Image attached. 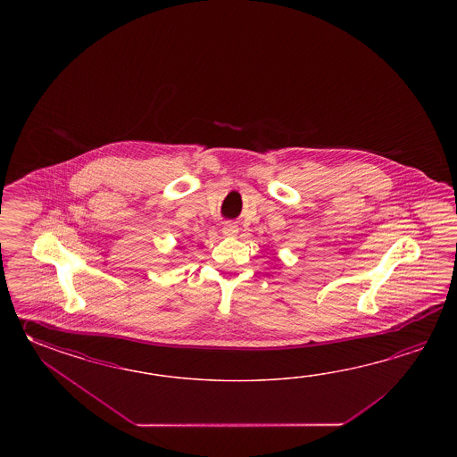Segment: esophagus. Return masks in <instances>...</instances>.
<instances>
[{
  "label": "esophagus",
  "mask_w": 457,
  "mask_h": 457,
  "mask_svg": "<svg viewBox=\"0 0 457 457\" xmlns=\"http://www.w3.org/2000/svg\"><path fill=\"white\" fill-rule=\"evenodd\" d=\"M222 233H224L225 237H235L238 233V227L232 224V222H228V224H225L222 227Z\"/></svg>",
  "instance_id": "obj_1"
}]
</instances>
